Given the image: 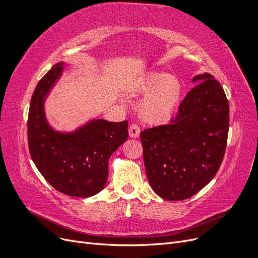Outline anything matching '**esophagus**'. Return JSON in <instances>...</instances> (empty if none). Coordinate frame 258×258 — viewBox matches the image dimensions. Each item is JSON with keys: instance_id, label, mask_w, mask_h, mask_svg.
<instances>
[{"instance_id": "34e87169", "label": "esophagus", "mask_w": 258, "mask_h": 258, "mask_svg": "<svg viewBox=\"0 0 258 258\" xmlns=\"http://www.w3.org/2000/svg\"><path fill=\"white\" fill-rule=\"evenodd\" d=\"M129 136H130V138H134V139H136L140 136V127L137 123H132L129 127Z\"/></svg>"}]
</instances>
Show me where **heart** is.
<instances>
[{
  "label": "heart",
  "mask_w": 258,
  "mask_h": 258,
  "mask_svg": "<svg viewBox=\"0 0 258 258\" xmlns=\"http://www.w3.org/2000/svg\"><path fill=\"white\" fill-rule=\"evenodd\" d=\"M136 91L143 93L138 110L141 118L158 124L169 120L179 104L182 83L173 74L148 72L136 85Z\"/></svg>",
  "instance_id": "b5f03b06"
}]
</instances>
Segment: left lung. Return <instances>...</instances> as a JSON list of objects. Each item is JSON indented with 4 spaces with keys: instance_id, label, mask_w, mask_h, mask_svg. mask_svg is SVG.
<instances>
[{
    "instance_id": "obj_1",
    "label": "left lung",
    "mask_w": 258,
    "mask_h": 258,
    "mask_svg": "<svg viewBox=\"0 0 258 258\" xmlns=\"http://www.w3.org/2000/svg\"><path fill=\"white\" fill-rule=\"evenodd\" d=\"M187 93L168 124L145 129L140 138L146 175L166 200L192 197L220 169L227 145L229 104L224 89L209 73Z\"/></svg>"
}]
</instances>
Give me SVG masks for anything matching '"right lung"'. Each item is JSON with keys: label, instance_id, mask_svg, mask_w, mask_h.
<instances>
[{"label": "right lung", "instance_id": "obj_1", "mask_svg": "<svg viewBox=\"0 0 258 258\" xmlns=\"http://www.w3.org/2000/svg\"><path fill=\"white\" fill-rule=\"evenodd\" d=\"M63 70L53 66L37 83L28 116L29 152L44 178L68 196L87 198L102 190L108 159L128 139V121L95 119L73 134L53 131L45 118L44 100Z\"/></svg>", "mask_w": 258, "mask_h": 258}]
</instances>
